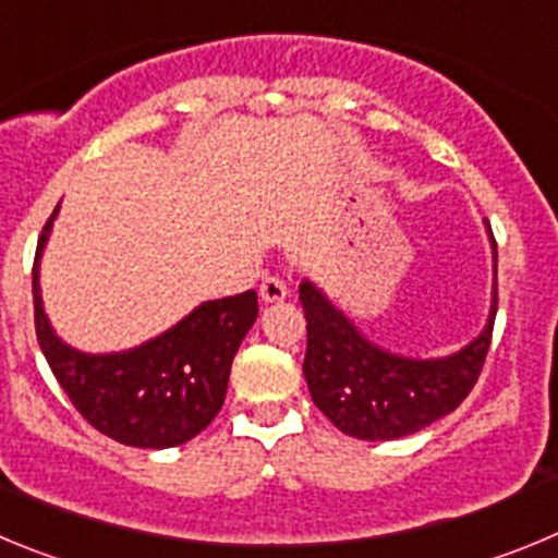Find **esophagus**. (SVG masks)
I'll return each mask as SVG.
<instances>
[{
	"label": "esophagus",
	"mask_w": 558,
	"mask_h": 558,
	"mask_svg": "<svg viewBox=\"0 0 558 558\" xmlns=\"http://www.w3.org/2000/svg\"><path fill=\"white\" fill-rule=\"evenodd\" d=\"M258 291H260V300H264V303H278V300H283L286 294H289L283 278H278V275H267V278L260 280Z\"/></svg>",
	"instance_id": "esophagus-1"
}]
</instances>
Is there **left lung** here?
<instances>
[{"label":"left lung","mask_w":558,"mask_h":558,"mask_svg":"<svg viewBox=\"0 0 558 558\" xmlns=\"http://www.w3.org/2000/svg\"><path fill=\"white\" fill-rule=\"evenodd\" d=\"M492 255L498 267L495 239ZM300 303L308 323L303 375L316 409L341 434L386 441L423 430L459 409L461 400L473 391L492 344L498 283L484 333L459 353L434 361L403 359L375 348L308 280L300 286Z\"/></svg>","instance_id":"obj_1"}]
</instances>
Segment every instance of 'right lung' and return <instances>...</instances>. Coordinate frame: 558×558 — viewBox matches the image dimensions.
<instances>
[{
	"mask_svg": "<svg viewBox=\"0 0 558 558\" xmlns=\"http://www.w3.org/2000/svg\"><path fill=\"white\" fill-rule=\"evenodd\" d=\"M54 214L38 235L33 305L35 336L60 389L83 420L122 445L160 450L194 439L222 409L233 355L258 316V294L250 289L208 300L172 330L128 353H77L52 333L38 291V258Z\"/></svg>",
	"mask_w": 558,
	"mask_h": 558,
	"instance_id": "obj_1",
	"label": "right lung"
}]
</instances>
